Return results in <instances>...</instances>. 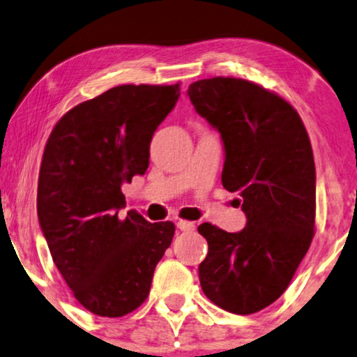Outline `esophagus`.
Masks as SVG:
<instances>
[{
	"instance_id": "esophagus-1",
	"label": "esophagus",
	"mask_w": 357,
	"mask_h": 357,
	"mask_svg": "<svg viewBox=\"0 0 357 357\" xmlns=\"http://www.w3.org/2000/svg\"><path fill=\"white\" fill-rule=\"evenodd\" d=\"M177 227L180 229V231H183V232H193L195 229H197V226H195L193 222L183 221V219H180V221H177Z\"/></svg>"
}]
</instances>
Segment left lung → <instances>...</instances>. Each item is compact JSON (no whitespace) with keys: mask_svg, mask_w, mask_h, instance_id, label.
I'll use <instances>...</instances> for the list:
<instances>
[{"mask_svg":"<svg viewBox=\"0 0 357 357\" xmlns=\"http://www.w3.org/2000/svg\"><path fill=\"white\" fill-rule=\"evenodd\" d=\"M195 110L221 133L222 187L241 195L247 224L226 232L203 222L208 241L199 284L221 309L255 314L287 289L315 232V164L309 135L289 102L255 82H193Z\"/></svg>","mask_w":357,"mask_h":357,"instance_id":"obj_1","label":"left lung"}]
</instances>
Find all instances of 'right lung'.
<instances>
[{
	"label": "right lung",
	"mask_w": 357,
	"mask_h": 357,
	"mask_svg": "<svg viewBox=\"0 0 357 357\" xmlns=\"http://www.w3.org/2000/svg\"><path fill=\"white\" fill-rule=\"evenodd\" d=\"M180 84H123L73 107L43 151L37 213L52 258L82 307L123 317L143 304L174 222L123 218L121 185L149 165L154 131L177 104Z\"/></svg>",
	"instance_id": "1"
}]
</instances>
